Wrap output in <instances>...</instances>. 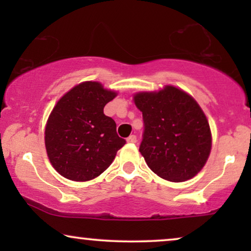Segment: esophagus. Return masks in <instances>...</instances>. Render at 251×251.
I'll use <instances>...</instances> for the list:
<instances>
[{
    "mask_svg": "<svg viewBox=\"0 0 251 251\" xmlns=\"http://www.w3.org/2000/svg\"><path fill=\"white\" fill-rule=\"evenodd\" d=\"M126 142L130 144H135V143H137V137L135 135H130L128 138H126Z\"/></svg>",
    "mask_w": 251,
    "mask_h": 251,
    "instance_id": "34e87169",
    "label": "esophagus"
}]
</instances>
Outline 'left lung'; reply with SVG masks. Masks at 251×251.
Masks as SVG:
<instances>
[{"label": "left lung", "instance_id": "left-lung-1", "mask_svg": "<svg viewBox=\"0 0 251 251\" xmlns=\"http://www.w3.org/2000/svg\"><path fill=\"white\" fill-rule=\"evenodd\" d=\"M133 100L143 113L139 152L150 169L175 183L193 178L211 151L210 126L195 99L166 85L157 92H138Z\"/></svg>", "mask_w": 251, "mask_h": 251}]
</instances>
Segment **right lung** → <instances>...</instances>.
<instances>
[{
  "instance_id": "right-lung-1",
  "label": "right lung",
  "mask_w": 251,
  "mask_h": 251,
  "mask_svg": "<svg viewBox=\"0 0 251 251\" xmlns=\"http://www.w3.org/2000/svg\"><path fill=\"white\" fill-rule=\"evenodd\" d=\"M116 92L99 82L75 85L54 106L44 132L51 164L61 176L87 181L104 173L126 140L116 133L114 120L104 107Z\"/></svg>"
}]
</instances>
